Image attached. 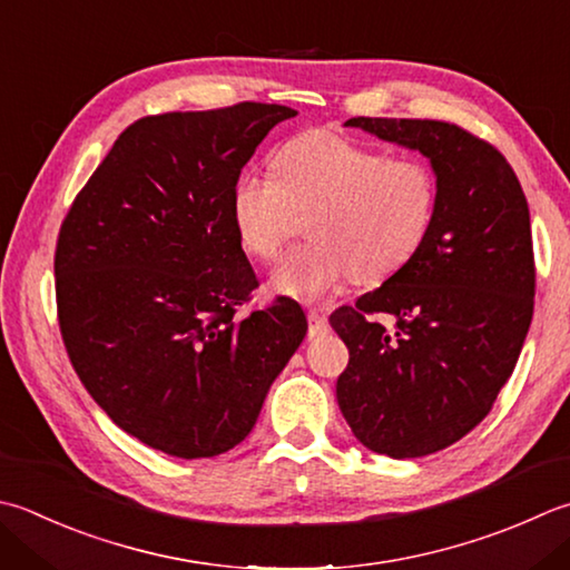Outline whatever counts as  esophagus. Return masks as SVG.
Here are the masks:
<instances>
[{"label":"esophagus","instance_id":"1","mask_svg":"<svg viewBox=\"0 0 570 570\" xmlns=\"http://www.w3.org/2000/svg\"><path fill=\"white\" fill-rule=\"evenodd\" d=\"M328 331V318L318 308H308V336L316 338Z\"/></svg>","mask_w":570,"mask_h":570}]
</instances>
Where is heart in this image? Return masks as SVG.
I'll return each mask as SVG.
<instances>
[{"mask_svg":"<svg viewBox=\"0 0 570 570\" xmlns=\"http://www.w3.org/2000/svg\"><path fill=\"white\" fill-rule=\"evenodd\" d=\"M438 199V175L422 158L311 130L276 150L274 177L234 183L232 222L242 249L269 262L304 217L311 237L278 262L272 284L321 298L353 274L375 284L403 269L428 239Z\"/></svg>","mask_w":570,"mask_h":570,"instance_id":"obj_1","label":"heart"}]
</instances>
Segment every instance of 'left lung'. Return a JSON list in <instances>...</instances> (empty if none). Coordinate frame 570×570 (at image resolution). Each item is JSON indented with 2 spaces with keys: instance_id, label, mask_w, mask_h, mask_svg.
<instances>
[{
  "instance_id": "8db88e82",
  "label": "left lung",
  "mask_w": 570,
  "mask_h": 570,
  "mask_svg": "<svg viewBox=\"0 0 570 570\" xmlns=\"http://www.w3.org/2000/svg\"><path fill=\"white\" fill-rule=\"evenodd\" d=\"M345 126L428 155L434 225L412 259L331 314L348 345L338 407L367 450L425 456L494 407L527 341L537 294L527 195L504 155L456 122L351 118ZM381 315L396 318L385 330Z\"/></svg>"
}]
</instances>
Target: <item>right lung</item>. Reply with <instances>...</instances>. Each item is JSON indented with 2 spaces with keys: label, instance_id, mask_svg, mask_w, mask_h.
<instances>
[{
  "label": "right lung",
  "instance_id": "1",
  "mask_svg": "<svg viewBox=\"0 0 570 570\" xmlns=\"http://www.w3.org/2000/svg\"><path fill=\"white\" fill-rule=\"evenodd\" d=\"M296 110L242 104L148 116L120 132L56 239V314L76 375L153 450L199 460L252 432L306 336L294 298L237 316L259 286L232 189Z\"/></svg>",
  "mask_w": 570,
  "mask_h": 570
}]
</instances>
